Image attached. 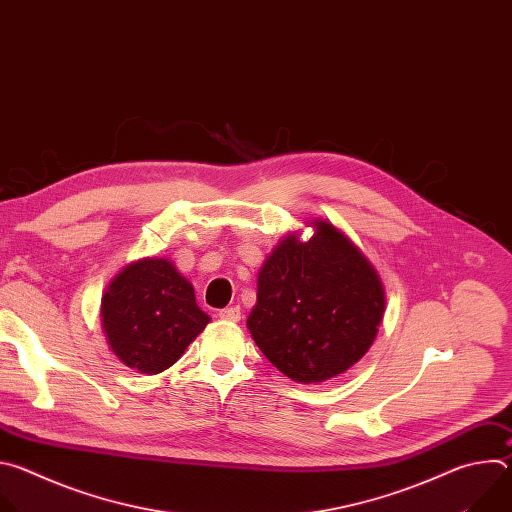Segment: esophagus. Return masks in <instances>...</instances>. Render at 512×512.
Wrapping results in <instances>:
<instances>
[{"label":"esophagus","mask_w":512,"mask_h":512,"mask_svg":"<svg viewBox=\"0 0 512 512\" xmlns=\"http://www.w3.org/2000/svg\"><path fill=\"white\" fill-rule=\"evenodd\" d=\"M218 318L227 320V322H239V320H241V308H237V306L225 308V310L218 312Z\"/></svg>","instance_id":"34e87169"}]
</instances>
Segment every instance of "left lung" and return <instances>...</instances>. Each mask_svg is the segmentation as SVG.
<instances>
[{"label": "left lung", "mask_w": 512, "mask_h": 512, "mask_svg": "<svg viewBox=\"0 0 512 512\" xmlns=\"http://www.w3.org/2000/svg\"><path fill=\"white\" fill-rule=\"evenodd\" d=\"M300 241L285 235L257 277L247 328L277 371L322 383L348 371L371 348L385 312L373 263L328 221Z\"/></svg>", "instance_id": "1"}]
</instances>
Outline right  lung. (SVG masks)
Segmentation results:
<instances>
[{
    "label": "right lung",
    "instance_id": "obj_1",
    "mask_svg": "<svg viewBox=\"0 0 512 512\" xmlns=\"http://www.w3.org/2000/svg\"><path fill=\"white\" fill-rule=\"evenodd\" d=\"M208 322L192 283L162 257L129 263L101 300L109 348L125 367L143 375L170 369Z\"/></svg>",
    "mask_w": 512,
    "mask_h": 512
}]
</instances>
